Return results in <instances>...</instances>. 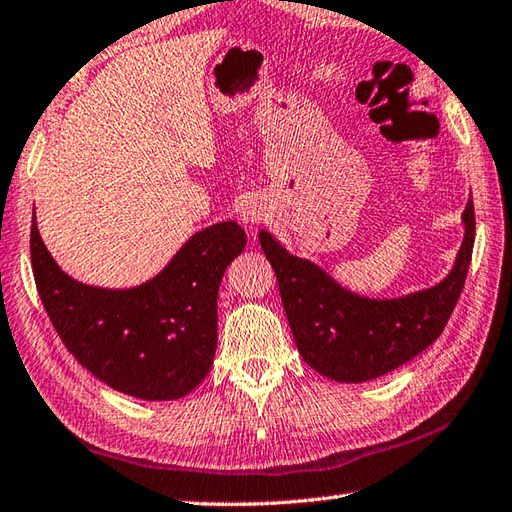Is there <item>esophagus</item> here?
I'll list each match as a JSON object with an SVG mask.
<instances>
[{
  "label": "esophagus",
  "instance_id": "obj_1",
  "mask_svg": "<svg viewBox=\"0 0 512 512\" xmlns=\"http://www.w3.org/2000/svg\"><path fill=\"white\" fill-rule=\"evenodd\" d=\"M241 221L247 225V227H254L258 225L260 221H265V212L260 206H256V203H249V206H243L241 208Z\"/></svg>",
  "mask_w": 512,
  "mask_h": 512
}]
</instances>
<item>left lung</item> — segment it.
<instances>
[{"mask_svg": "<svg viewBox=\"0 0 512 512\" xmlns=\"http://www.w3.org/2000/svg\"><path fill=\"white\" fill-rule=\"evenodd\" d=\"M462 223L464 238L447 278L436 287L392 300L344 289L324 269L289 254L267 230H260V247L276 271L282 306L302 359L333 381L363 383L396 370L434 344L456 309L471 265V199Z\"/></svg>", "mask_w": 512, "mask_h": 512, "instance_id": "left-lung-1", "label": "left lung"}]
</instances>
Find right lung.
I'll list each match as a JSON object with an SVG mask.
<instances>
[{"label": "right lung", "mask_w": 512, "mask_h": 512, "mask_svg": "<svg viewBox=\"0 0 512 512\" xmlns=\"http://www.w3.org/2000/svg\"><path fill=\"white\" fill-rule=\"evenodd\" d=\"M245 243L238 223L210 225L144 285L102 289L61 271L32 217L30 258L45 313L76 361L122 394L173 401L212 368L219 285Z\"/></svg>", "instance_id": "1"}]
</instances>
